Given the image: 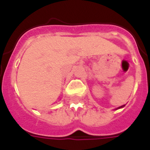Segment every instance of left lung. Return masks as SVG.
I'll return each mask as SVG.
<instances>
[{
    "instance_id": "1",
    "label": "left lung",
    "mask_w": 150,
    "mask_h": 150,
    "mask_svg": "<svg viewBox=\"0 0 150 150\" xmlns=\"http://www.w3.org/2000/svg\"><path fill=\"white\" fill-rule=\"evenodd\" d=\"M125 106V105H121V106H119V107H117V108H116V109H115V110H119V109H121V108H124Z\"/></svg>"
}]
</instances>
